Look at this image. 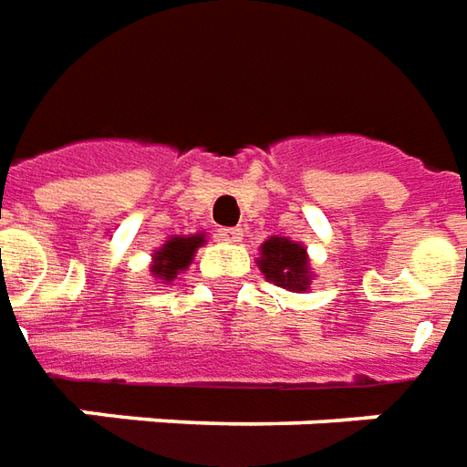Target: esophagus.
<instances>
[{"label":"esophagus","instance_id":"esophagus-1","mask_svg":"<svg viewBox=\"0 0 467 467\" xmlns=\"http://www.w3.org/2000/svg\"><path fill=\"white\" fill-rule=\"evenodd\" d=\"M220 237H223L224 243H240L243 240V230L240 227H224V230H220Z\"/></svg>","mask_w":467,"mask_h":467}]
</instances>
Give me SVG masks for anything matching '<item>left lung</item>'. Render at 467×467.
I'll list each match as a JSON object with an SVG mask.
<instances>
[{
    "instance_id": "8db88e82",
    "label": "left lung",
    "mask_w": 467,
    "mask_h": 467,
    "mask_svg": "<svg viewBox=\"0 0 467 467\" xmlns=\"http://www.w3.org/2000/svg\"><path fill=\"white\" fill-rule=\"evenodd\" d=\"M260 270L270 283L280 288L303 293L311 288V263L308 253L301 243H293L288 237H270L260 244Z\"/></svg>"
}]
</instances>
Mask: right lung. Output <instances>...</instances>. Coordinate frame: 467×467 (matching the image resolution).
I'll return each mask as SVG.
<instances>
[{
  "label": "right lung",
  "mask_w": 467,
  "mask_h": 467,
  "mask_svg": "<svg viewBox=\"0 0 467 467\" xmlns=\"http://www.w3.org/2000/svg\"><path fill=\"white\" fill-rule=\"evenodd\" d=\"M204 243H207V237L202 233L189 234V237H182V234L169 237L151 255V275L169 285L182 270H187L189 263L194 260L197 247H202Z\"/></svg>",
  "instance_id": "right-lung-1"
}]
</instances>
